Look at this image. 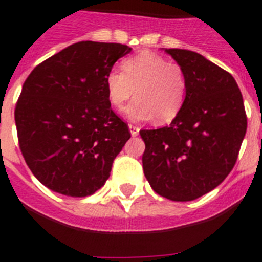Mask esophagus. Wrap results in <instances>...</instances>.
<instances>
[{"instance_id":"obj_1","label":"esophagus","mask_w":262,"mask_h":262,"mask_svg":"<svg viewBox=\"0 0 262 262\" xmlns=\"http://www.w3.org/2000/svg\"><path fill=\"white\" fill-rule=\"evenodd\" d=\"M129 129H130L132 136H137V134L140 133V128H138V126H136V125H133V124H129Z\"/></svg>"}]
</instances>
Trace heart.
I'll return each instance as SVG.
<instances>
[{"instance_id":"obj_1","label":"heart","mask_w":262,"mask_h":262,"mask_svg":"<svg viewBox=\"0 0 262 262\" xmlns=\"http://www.w3.org/2000/svg\"><path fill=\"white\" fill-rule=\"evenodd\" d=\"M122 72L111 71L105 76L109 103L121 109L136 93L126 108L132 120L172 121L183 108L187 93V79L179 63L169 62L165 56L150 51L138 52L124 59Z\"/></svg>"}]
</instances>
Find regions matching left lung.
<instances>
[{
	"label": "left lung",
	"mask_w": 262,
	"mask_h": 262,
	"mask_svg": "<svg viewBox=\"0 0 262 262\" xmlns=\"http://www.w3.org/2000/svg\"><path fill=\"white\" fill-rule=\"evenodd\" d=\"M187 79L183 108L169 126L142 129V167L161 196L188 202L212 191L237 161L247 132L243 95L229 72L190 50L166 49Z\"/></svg>",
	"instance_id": "left-lung-1"
}]
</instances>
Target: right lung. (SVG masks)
I'll return each instance as SVG.
<instances>
[{"mask_svg":"<svg viewBox=\"0 0 262 262\" xmlns=\"http://www.w3.org/2000/svg\"><path fill=\"white\" fill-rule=\"evenodd\" d=\"M132 51L120 43L83 40L36 66L14 111L19 149L50 190L83 198L101 188L130 138L111 108L105 76Z\"/></svg>","mask_w":262,"mask_h":262,"instance_id":"right-lung-1","label":"right lung"}]
</instances>
